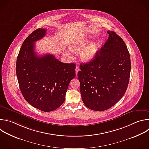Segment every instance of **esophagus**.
I'll list each match as a JSON object with an SVG mask.
<instances>
[{
    "label": "esophagus",
    "instance_id": "obj_1",
    "mask_svg": "<svg viewBox=\"0 0 149 149\" xmlns=\"http://www.w3.org/2000/svg\"><path fill=\"white\" fill-rule=\"evenodd\" d=\"M79 70H80L79 68L78 67H77L76 68H75V74H76V75H77V74H78V72Z\"/></svg>",
    "mask_w": 149,
    "mask_h": 149
}]
</instances>
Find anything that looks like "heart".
Wrapping results in <instances>:
<instances>
[{
    "label": "heart",
    "instance_id": "b5f03b06",
    "mask_svg": "<svg viewBox=\"0 0 149 149\" xmlns=\"http://www.w3.org/2000/svg\"><path fill=\"white\" fill-rule=\"evenodd\" d=\"M85 44V42L82 40H76L72 41L69 47L72 51L78 50L81 49ZM98 50L97 45L96 42H93L85 47H84L79 53L81 59L84 62H88L92 60L96 55Z\"/></svg>",
    "mask_w": 149,
    "mask_h": 149
}]
</instances>
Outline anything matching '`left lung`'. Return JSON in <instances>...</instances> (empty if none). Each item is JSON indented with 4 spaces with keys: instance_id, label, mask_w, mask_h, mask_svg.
I'll use <instances>...</instances> for the list:
<instances>
[{
    "instance_id": "obj_1",
    "label": "left lung",
    "mask_w": 149,
    "mask_h": 149,
    "mask_svg": "<svg viewBox=\"0 0 149 149\" xmlns=\"http://www.w3.org/2000/svg\"><path fill=\"white\" fill-rule=\"evenodd\" d=\"M108 39L89 62L81 64L78 72L80 92L89 109L104 111L115 105L127 89L130 58L127 46L115 32L108 31Z\"/></svg>"
}]
</instances>
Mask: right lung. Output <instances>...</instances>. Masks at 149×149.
Wrapping results in <instances>:
<instances>
[{
	"label": "right lung",
	"instance_id": "1",
	"mask_svg": "<svg viewBox=\"0 0 149 149\" xmlns=\"http://www.w3.org/2000/svg\"><path fill=\"white\" fill-rule=\"evenodd\" d=\"M38 29L24 41L16 61V75L26 101L43 112H51L64 102L71 79L75 77V64H64L54 56L37 55L35 42L45 35Z\"/></svg>",
	"mask_w": 149,
	"mask_h": 149
}]
</instances>
